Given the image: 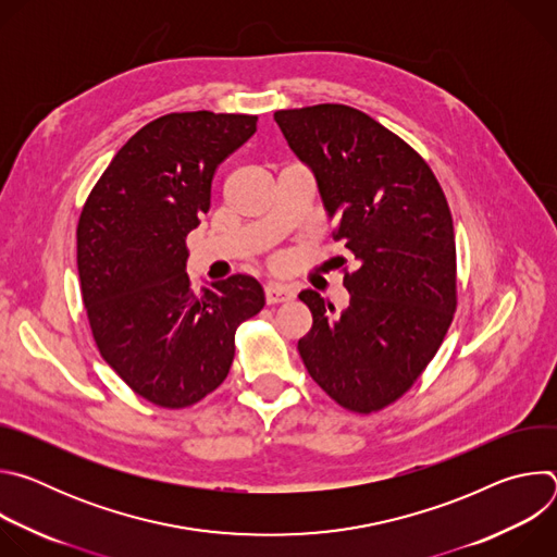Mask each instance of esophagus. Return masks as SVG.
I'll list each match as a JSON object with an SVG mask.
<instances>
[{
	"label": "esophagus",
	"mask_w": 557,
	"mask_h": 557,
	"mask_svg": "<svg viewBox=\"0 0 557 557\" xmlns=\"http://www.w3.org/2000/svg\"><path fill=\"white\" fill-rule=\"evenodd\" d=\"M264 295H267V304H284L295 297V290L290 286H282V284H267Z\"/></svg>",
	"instance_id": "34e87169"
}]
</instances>
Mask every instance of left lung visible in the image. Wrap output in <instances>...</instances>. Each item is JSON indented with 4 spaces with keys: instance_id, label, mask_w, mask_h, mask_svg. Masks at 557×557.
Instances as JSON below:
<instances>
[{
    "instance_id": "8db88e82",
    "label": "left lung",
    "mask_w": 557,
    "mask_h": 557,
    "mask_svg": "<svg viewBox=\"0 0 557 557\" xmlns=\"http://www.w3.org/2000/svg\"><path fill=\"white\" fill-rule=\"evenodd\" d=\"M273 119L314 172L337 218L333 237L355 256V269L342 271L350 293L342 314L333 317L320 293H299L312 326L297 350L337 406L381 412L419 381L458 306L445 191L414 147L361 110L320 103Z\"/></svg>"
}]
</instances>
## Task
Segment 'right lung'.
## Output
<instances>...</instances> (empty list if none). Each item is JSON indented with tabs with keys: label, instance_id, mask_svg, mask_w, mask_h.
Returning <instances> with one entry per match:
<instances>
[{
	"label": "right lung",
	"instance_id": "obj_1",
	"mask_svg": "<svg viewBox=\"0 0 557 557\" xmlns=\"http://www.w3.org/2000/svg\"><path fill=\"white\" fill-rule=\"evenodd\" d=\"M258 116L172 112L140 127L92 187L76 224V264L95 344L145 401L183 410L228 374L235 331L264 308L249 275L191 290L187 235L211 207L218 165Z\"/></svg>",
	"mask_w": 557,
	"mask_h": 557
}]
</instances>
